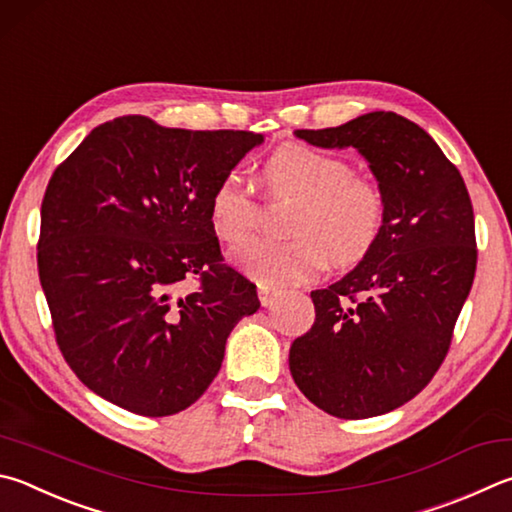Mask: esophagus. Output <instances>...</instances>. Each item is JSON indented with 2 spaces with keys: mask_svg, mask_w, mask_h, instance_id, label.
Segmentation results:
<instances>
[{
  "mask_svg": "<svg viewBox=\"0 0 512 512\" xmlns=\"http://www.w3.org/2000/svg\"><path fill=\"white\" fill-rule=\"evenodd\" d=\"M282 297L280 288H271V286H259V302L262 306H273V302H277Z\"/></svg>",
  "mask_w": 512,
  "mask_h": 512,
  "instance_id": "esophagus-1",
  "label": "esophagus"
}]
</instances>
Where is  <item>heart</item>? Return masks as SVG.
I'll list each match as a JSON object with an SVG mask.
<instances>
[{"label": "heart", "mask_w": 512, "mask_h": 512, "mask_svg": "<svg viewBox=\"0 0 512 512\" xmlns=\"http://www.w3.org/2000/svg\"><path fill=\"white\" fill-rule=\"evenodd\" d=\"M273 194L300 199L291 239H253L230 259L255 282L284 288L311 280L327 264L351 266L365 259L385 228V197L376 183L353 174L338 156L304 145H284L264 165ZM257 199L237 172L221 176L208 199V219L219 239L244 241L255 228Z\"/></svg>", "instance_id": "obj_1"}]
</instances>
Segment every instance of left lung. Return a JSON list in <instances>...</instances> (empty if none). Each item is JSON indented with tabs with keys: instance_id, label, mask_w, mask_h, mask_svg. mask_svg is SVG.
Segmentation results:
<instances>
[{
	"instance_id": "obj_1",
	"label": "left lung",
	"mask_w": 512,
	"mask_h": 512,
	"mask_svg": "<svg viewBox=\"0 0 512 512\" xmlns=\"http://www.w3.org/2000/svg\"><path fill=\"white\" fill-rule=\"evenodd\" d=\"M295 136L358 150L387 215L374 250L336 284L311 291L315 322L291 345L288 367L331 416L387 414L430 383L450 349L477 268L470 194L434 138L394 111Z\"/></svg>"
}]
</instances>
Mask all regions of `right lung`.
<instances>
[{
	"mask_svg": "<svg viewBox=\"0 0 512 512\" xmlns=\"http://www.w3.org/2000/svg\"><path fill=\"white\" fill-rule=\"evenodd\" d=\"M262 143L120 116L53 172L37 271L62 356L100 398L170 416L219 374L230 331L259 300L224 264L208 199Z\"/></svg>",
	"mask_w": 512,
	"mask_h": 512,
	"instance_id": "obj_1",
	"label": "right lung"
}]
</instances>
